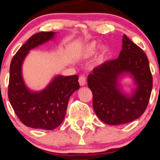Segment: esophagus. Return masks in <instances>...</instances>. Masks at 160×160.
<instances>
[{
  "label": "esophagus",
  "mask_w": 160,
  "mask_h": 160,
  "mask_svg": "<svg viewBox=\"0 0 160 160\" xmlns=\"http://www.w3.org/2000/svg\"><path fill=\"white\" fill-rule=\"evenodd\" d=\"M78 82L80 86H85L86 83V78L84 75H81L78 78Z\"/></svg>",
  "instance_id": "esophagus-1"
}]
</instances>
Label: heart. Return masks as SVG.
<instances>
[{"mask_svg":"<svg viewBox=\"0 0 160 160\" xmlns=\"http://www.w3.org/2000/svg\"><path fill=\"white\" fill-rule=\"evenodd\" d=\"M97 47H98V45H97L96 42H92V43H89V45H86V48H85V49H84L85 55L87 56L93 55L94 53L96 52V51H97ZM107 52H108V48H105V47H104V48H103V49H102L101 56H105L106 53H107Z\"/></svg>","mask_w":160,"mask_h":160,"instance_id":"heart-1","label":"heart"}]
</instances>
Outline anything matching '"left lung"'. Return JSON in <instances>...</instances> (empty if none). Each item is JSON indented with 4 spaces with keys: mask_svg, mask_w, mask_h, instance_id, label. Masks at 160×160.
I'll return each instance as SVG.
<instances>
[{
    "mask_svg": "<svg viewBox=\"0 0 160 160\" xmlns=\"http://www.w3.org/2000/svg\"><path fill=\"white\" fill-rule=\"evenodd\" d=\"M124 72H130L138 84L132 97L124 95L118 89L117 80ZM87 82L92 92L95 113L101 121L114 126L139 118L148 104L152 89V75L147 56L125 34L118 58L94 68Z\"/></svg>",
    "mask_w": 160,
    "mask_h": 160,
    "instance_id": "left-lung-1",
    "label": "left lung"
}]
</instances>
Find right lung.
Returning a JSON list of instances; mask_svg holds the SVG:
<instances>
[{
  "instance_id": "right-lung-1",
  "label": "right lung",
  "mask_w": 160,
  "mask_h": 160,
  "mask_svg": "<svg viewBox=\"0 0 160 160\" xmlns=\"http://www.w3.org/2000/svg\"><path fill=\"white\" fill-rule=\"evenodd\" d=\"M52 31L32 35L13 56L10 65L8 96L10 104L21 122L28 127L54 130L60 126L66 115L68 100L79 89L77 74L59 75L40 92H32L26 87L21 67L29 50L52 38Z\"/></svg>"
}]
</instances>
